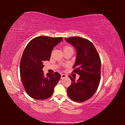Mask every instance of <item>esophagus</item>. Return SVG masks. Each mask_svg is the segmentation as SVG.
I'll use <instances>...</instances> for the list:
<instances>
[{
  "instance_id": "obj_1",
  "label": "esophagus",
  "mask_w": 125,
  "mask_h": 125,
  "mask_svg": "<svg viewBox=\"0 0 125 125\" xmlns=\"http://www.w3.org/2000/svg\"><path fill=\"white\" fill-rule=\"evenodd\" d=\"M67 76L66 75H64V74H61V79H63L64 78L67 77Z\"/></svg>"
}]
</instances>
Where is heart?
<instances>
[{
	"instance_id": "b5f03b06",
	"label": "heart",
	"mask_w": 125,
	"mask_h": 125,
	"mask_svg": "<svg viewBox=\"0 0 125 125\" xmlns=\"http://www.w3.org/2000/svg\"><path fill=\"white\" fill-rule=\"evenodd\" d=\"M63 51H66V50H73L72 48H71L69 46H65L63 48Z\"/></svg>"
}]
</instances>
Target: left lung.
I'll return each mask as SVG.
<instances>
[{
  "label": "left lung",
  "instance_id": "left-lung-1",
  "mask_svg": "<svg viewBox=\"0 0 125 125\" xmlns=\"http://www.w3.org/2000/svg\"><path fill=\"white\" fill-rule=\"evenodd\" d=\"M65 40L76 50L73 72L79 75L77 81L74 77L69 76L72 82L67 89V94L73 100L83 102L92 97L99 86L100 58L94 44L88 40L78 36Z\"/></svg>",
  "mask_w": 125,
  "mask_h": 125
}]
</instances>
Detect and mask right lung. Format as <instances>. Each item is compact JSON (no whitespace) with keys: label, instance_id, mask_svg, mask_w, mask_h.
<instances>
[{"label":"right lung","instance_id":"right-lung-1","mask_svg":"<svg viewBox=\"0 0 125 125\" xmlns=\"http://www.w3.org/2000/svg\"><path fill=\"white\" fill-rule=\"evenodd\" d=\"M62 38L41 36L29 42L23 52L20 61V73L22 83L27 94L38 100L51 97L54 89L61 78L57 72L44 75L43 62L49 61L54 47Z\"/></svg>","mask_w":125,"mask_h":125}]
</instances>
